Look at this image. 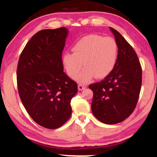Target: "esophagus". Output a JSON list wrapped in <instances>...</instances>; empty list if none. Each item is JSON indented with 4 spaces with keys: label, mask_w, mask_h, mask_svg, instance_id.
Segmentation results:
<instances>
[{
    "label": "esophagus",
    "mask_w": 157,
    "mask_h": 157,
    "mask_svg": "<svg viewBox=\"0 0 157 157\" xmlns=\"http://www.w3.org/2000/svg\"><path fill=\"white\" fill-rule=\"evenodd\" d=\"M86 88V86L83 85V84H79L78 85V90H83Z\"/></svg>",
    "instance_id": "obj_1"
}]
</instances>
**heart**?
<instances>
[{
    "label": "heart",
    "mask_w": 157,
    "mask_h": 157,
    "mask_svg": "<svg viewBox=\"0 0 157 157\" xmlns=\"http://www.w3.org/2000/svg\"><path fill=\"white\" fill-rule=\"evenodd\" d=\"M73 52H65L62 62L67 74L80 83H88L107 77L114 68L118 58V44L112 37L98 34L84 36L74 44Z\"/></svg>",
    "instance_id": "b5f03b06"
}]
</instances>
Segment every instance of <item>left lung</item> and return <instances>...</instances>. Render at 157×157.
Listing matches in <instances>:
<instances>
[{"mask_svg": "<svg viewBox=\"0 0 157 157\" xmlns=\"http://www.w3.org/2000/svg\"><path fill=\"white\" fill-rule=\"evenodd\" d=\"M110 29L118 44L117 64L103 80L89 87L93 92L94 116L105 124H116L134 111L141 91L142 69L132 46L117 31Z\"/></svg>", "mask_w": 157, "mask_h": 157, "instance_id": "left-lung-1", "label": "left lung"}]
</instances>
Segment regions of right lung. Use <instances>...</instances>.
I'll list each match as a JSON object with an SVG mask.
<instances>
[{
    "label": "right lung",
    "mask_w": 157,
    "mask_h": 157,
    "mask_svg": "<svg viewBox=\"0 0 157 157\" xmlns=\"http://www.w3.org/2000/svg\"><path fill=\"white\" fill-rule=\"evenodd\" d=\"M65 27L36 33L23 49L17 67L19 97L28 113L44 128H59L71 115L77 84L63 71Z\"/></svg>",
    "instance_id": "add662e5"
}]
</instances>
